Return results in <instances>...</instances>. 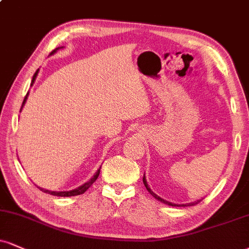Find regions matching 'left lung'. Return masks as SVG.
Wrapping results in <instances>:
<instances>
[{
    "mask_svg": "<svg viewBox=\"0 0 249 249\" xmlns=\"http://www.w3.org/2000/svg\"><path fill=\"white\" fill-rule=\"evenodd\" d=\"M142 182H143V184H145L146 189L148 190V193L151 194L152 196L154 197V198H157L158 200H160V202L164 203V204H168V205H170V206H191V205H195V204H198V203H199V200H197V202L189 203V204H181V205H176V204H173V203H170V202H167V200H164V199L161 198V197H159L158 195H155V194L153 193V191H152L151 189H149V187H148V184H147V181H146V178H145V176H143V178H142Z\"/></svg>",
    "mask_w": 249,
    "mask_h": 249,
    "instance_id": "1",
    "label": "left lung"
}]
</instances>
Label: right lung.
<instances>
[{"mask_svg":"<svg viewBox=\"0 0 249 249\" xmlns=\"http://www.w3.org/2000/svg\"><path fill=\"white\" fill-rule=\"evenodd\" d=\"M56 50H59V49H55L54 51H52V53H51V54H53V53L56 52ZM38 71H39V70H38ZM38 71H36V73H35V75H34V77H32V83L35 82L36 77H37ZM28 95H29V92H28V94H26L25 97H24V101H23V106H24V103H25L26 98H28ZM23 106H22V107H23ZM20 110H22V109H20ZM100 170H101V168L98 169L97 172H96L95 175L92 176V178H91L90 179H89L88 182H86L85 184L80 185L79 188H76V189H74V190H71V191H50V190L43 189V188H39V187H38V188H39V189H40L41 191H44V193H46V194H50V195H53V196H59V197H71V196H77V195H82L83 193H86V191L88 190L89 188L91 187V184L94 183V182L96 181V179H97L98 175H100Z\"/></svg>","mask_w":249,"mask_h":249,"instance_id":"right-lung-1","label":"right lung"}]
</instances>
